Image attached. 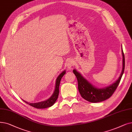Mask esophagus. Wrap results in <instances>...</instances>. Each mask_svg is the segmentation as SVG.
I'll list each match as a JSON object with an SVG mask.
<instances>
[{"mask_svg":"<svg viewBox=\"0 0 132 132\" xmlns=\"http://www.w3.org/2000/svg\"><path fill=\"white\" fill-rule=\"evenodd\" d=\"M74 66V62L72 59H68L66 61V66L68 69L71 70L72 69V67Z\"/></svg>","mask_w":132,"mask_h":132,"instance_id":"obj_1","label":"esophagus"}]
</instances>
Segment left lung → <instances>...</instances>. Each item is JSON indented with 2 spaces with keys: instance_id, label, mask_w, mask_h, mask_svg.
<instances>
[{
  "instance_id": "left-lung-1",
  "label": "left lung",
  "mask_w": 132,
  "mask_h": 132,
  "mask_svg": "<svg viewBox=\"0 0 132 132\" xmlns=\"http://www.w3.org/2000/svg\"><path fill=\"white\" fill-rule=\"evenodd\" d=\"M122 55V69L118 79L113 84L104 88H97L84 78L76 70L73 72L75 74L78 80V89L82 98L90 102H101L110 98L116 90L122 78L125 69V56L121 48Z\"/></svg>"
}]
</instances>
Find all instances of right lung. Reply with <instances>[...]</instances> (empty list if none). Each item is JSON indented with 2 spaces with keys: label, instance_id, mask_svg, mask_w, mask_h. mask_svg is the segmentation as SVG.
Instances as JSON below:
<instances>
[{
  "label": "right lung",
  "instance_id": "obj_1",
  "mask_svg": "<svg viewBox=\"0 0 132 132\" xmlns=\"http://www.w3.org/2000/svg\"><path fill=\"white\" fill-rule=\"evenodd\" d=\"M65 73H66V71L64 70L59 74V76L58 77H57L56 79V81H55V89L54 90V92L52 95V96H51L48 99L43 101L36 102V103H30V102H26L23 99H22V100H23L24 102H25L26 103H27V104L30 105V106L37 108H39V109L46 108H48L53 106L54 104V103L55 102L57 99L58 98V95L59 93V87L60 85V80L62 77L64 76V74Z\"/></svg>",
  "mask_w": 132,
  "mask_h": 132
}]
</instances>
